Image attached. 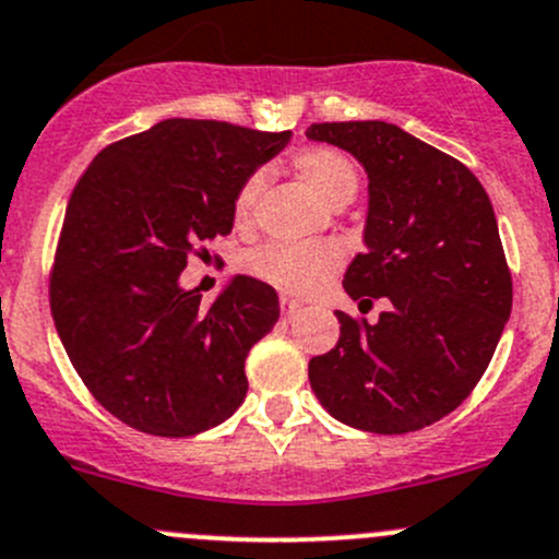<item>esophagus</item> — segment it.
Instances as JSON below:
<instances>
[{
	"label": "esophagus",
	"instance_id": "esophagus-1",
	"mask_svg": "<svg viewBox=\"0 0 559 559\" xmlns=\"http://www.w3.org/2000/svg\"><path fill=\"white\" fill-rule=\"evenodd\" d=\"M300 311H302V306L300 302H295V300H281V319H284V322H295L297 317H300Z\"/></svg>",
	"mask_w": 559,
	"mask_h": 559
}]
</instances>
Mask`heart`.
<instances>
[{
  "instance_id": "heart-1",
  "label": "heart",
  "mask_w": 559,
  "mask_h": 559,
  "mask_svg": "<svg viewBox=\"0 0 559 559\" xmlns=\"http://www.w3.org/2000/svg\"><path fill=\"white\" fill-rule=\"evenodd\" d=\"M292 169L330 207L349 204L355 199L360 177L355 164L333 147H306L295 153ZM262 177H248L235 197V224L246 229L253 221ZM344 264V253L333 242H273L248 253L246 270L262 284L284 295H313L322 289Z\"/></svg>"
}]
</instances>
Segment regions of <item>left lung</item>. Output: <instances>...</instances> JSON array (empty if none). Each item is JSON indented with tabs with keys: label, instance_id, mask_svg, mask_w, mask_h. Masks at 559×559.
Segmentation results:
<instances>
[{
	"label": "left lung",
	"instance_id": "1",
	"mask_svg": "<svg viewBox=\"0 0 559 559\" xmlns=\"http://www.w3.org/2000/svg\"><path fill=\"white\" fill-rule=\"evenodd\" d=\"M306 135L366 169V251L344 289L360 306L390 302L373 324L335 311L338 344L308 362L313 393L335 420L371 435L437 424L473 393L511 317L489 197L467 166L399 124L319 122Z\"/></svg>",
	"mask_w": 559,
	"mask_h": 559
}]
</instances>
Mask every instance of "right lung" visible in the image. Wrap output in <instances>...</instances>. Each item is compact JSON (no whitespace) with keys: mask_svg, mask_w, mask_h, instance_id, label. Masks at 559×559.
Wrapping results in <instances>:
<instances>
[{"mask_svg":"<svg viewBox=\"0 0 559 559\" xmlns=\"http://www.w3.org/2000/svg\"><path fill=\"white\" fill-rule=\"evenodd\" d=\"M215 119H164L81 175L51 270V313L90 393L130 429L193 437L235 415L246 357L278 322L273 286L235 275L213 306L180 286L229 235L242 182L289 142Z\"/></svg>","mask_w":559,"mask_h":559,"instance_id":"add662e5","label":"right lung"}]
</instances>
